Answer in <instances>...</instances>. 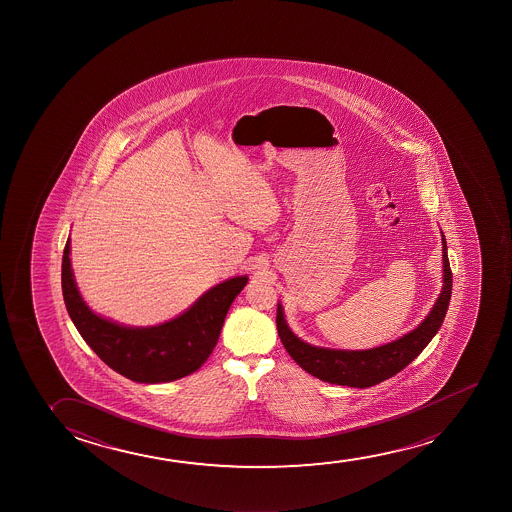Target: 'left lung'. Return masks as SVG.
Masks as SVG:
<instances>
[{
  "mask_svg": "<svg viewBox=\"0 0 512 512\" xmlns=\"http://www.w3.org/2000/svg\"><path fill=\"white\" fill-rule=\"evenodd\" d=\"M444 284L443 291L437 298L436 305L427 319L411 333L404 334L401 340L392 341L383 347L371 350H331V348L312 347L300 338H296L284 321L282 308H277V331L280 341L289 355L300 364L307 373L322 382L334 385H347L355 389L373 387L376 383L397 375L409 362L415 361L423 348L429 345L434 334L439 331L444 321L451 300L450 259L446 251V239L443 235Z\"/></svg>",
  "mask_w": 512,
  "mask_h": 512,
  "instance_id": "1",
  "label": "left lung"
}]
</instances>
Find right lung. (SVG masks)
<instances>
[{
	"mask_svg": "<svg viewBox=\"0 0 512 512\" xmlns=\"http://www.w3.org/2000/svg\"><path fill=\"white\" fill-rule=\"evenodd\" d=\"M246 284L247 277L226 280L174 321L155 328H125L85 305L73 280L69 239L62 254V296L78 333L101 361L139 383L172 382L197 371L216 347L230 305Z\"/></svg>",
	"mask_w": 512,
	"mask_h": 512,
	"instance_id": "obj_1",
	"label": "right lung"
}]
</instances>
